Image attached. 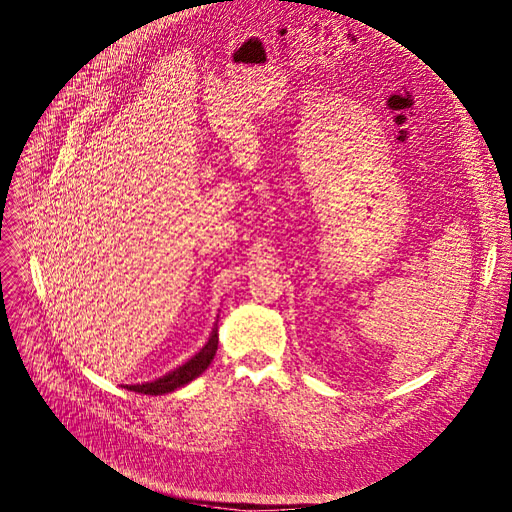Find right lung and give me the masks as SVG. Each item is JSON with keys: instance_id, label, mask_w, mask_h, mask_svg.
<instances>
[{"instance_id": "obj_1", "label": "right lung", "mask_w": 512, "mask_h": 512, "mask_svg": "<svg viewBox=\"0 0 512 512\" xmlns=\"http://www.w3.org/2000/svg\"><path fill=\"white\" fill-rule=\"evenodd\" d=\"M216 350H218V327H214V331L208 339V344L203 346L189 362H185L183 366H179L173 372L164 374L162 379H156L152 383H142V385H129L127 389L135 391V393H144V395H162V393L175 391V389L191 383L193 379H197L199 374L212 364V360L216 356Z\"/></svg>"}]
</instances>
